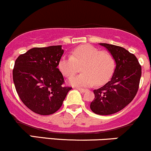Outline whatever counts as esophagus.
<instances>
[{
    "instance_id": "34e87169",
    "label": "esophagus",
    "mask_w": 151,
    "mask_h": 151,
    "mask_svg": "<svg viewBox=\"0 0 151 151\" xmlns=\"http://www.w3.org/2000/svg\"><path fill=\"white\" fill-rule=\"evenodd\" d=\"M77 89L79 90V91H80V92H81V93H84V92H85V91H86V89H81V88H77Z\"/></svg>"
}]
</instances>
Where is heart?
Segmentation results:
<instances>
[{
  "mask_svg": "<svg viewBox=\"0 0 151 151\" xmlns=\"http://www.w3.org/2000/svg\"><path fill=\"white\" fill-rule=\"evenodd\" d=\"M83 65V73L72 75L77 71L78 65ZM58 68L65 77H70V84L77 86L102 85L110 79L115 70V60L113 55L101 51L91 45L77 47L71 55H64L58 62Z\"/></svg>",
  "mask_w": 151,
  "mask_h": 151,
  "instance_id": "1",
  "label": "heart"
}]
</instances>
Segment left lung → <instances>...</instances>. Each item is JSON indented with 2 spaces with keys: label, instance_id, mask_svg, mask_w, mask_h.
Returning <instances> with one entry per match:
<instances>
[{
  "label": "left lung",
  "instance_id": "obj_1",
  "mask_svg": "<svg viewBox=\"0 0 151 151\" xmlns=\"http://www.w3.org/2000/svg\"><path fill=\"white\" fill-rule=\"evenodd\" d=\"M99 45L113 55L116 66L111 80L93 90L95 98L90 109L99 115H110L122 110L134 99L139 87L141 66L136 57L125 48L106 43Z\"/></svg>",
  "mask_w": 151,
  "mask_h": 151
}]
</instances>
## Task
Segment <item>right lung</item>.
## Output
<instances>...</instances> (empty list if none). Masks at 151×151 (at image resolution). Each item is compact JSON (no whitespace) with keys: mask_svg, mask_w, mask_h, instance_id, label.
Masks as SVG:
<instances>
[{"mask_svg":"<svg viewBox=\"0 0 151 151\" xmlns=\"http://www.w3.org/2000/svg\"><path fill=\"white\" fill-rule=\"evenodd\" d=\"M63 53L62 45L34 47L15 60L13 70L15 89L22 103L35 113H55L72 89L62 86L64 77L58 68Z\"/></svg>","mask_w":151,"mask_h":151,"instance_id":"obj_1","label":"right lung"}]
</instances>
